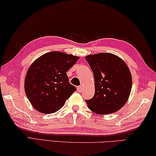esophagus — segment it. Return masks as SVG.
I'll use <instances>...</instances> for the list:
<instances>
[{
	"label": "esophagus",
	"instance_id": "1",
	"mask_svg": "<svg viewBox=\"0 0 156 156\" xmlns=\"http://www.w3.org/2000/svg\"><path fill=\"white\" fill-rule=\"evenodd\" d=\"M83 86H79L77 87V90L79 92L82 91V90H83Z\"/></svg>",
	"mask_w": 156,
	"mask_h": 156
}]
</instances>
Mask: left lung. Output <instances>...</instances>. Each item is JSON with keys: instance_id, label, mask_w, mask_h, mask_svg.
<instances>
[{"instance_id": "obj_1", "label": "left lung", "mask_w": 156, "mask_h": 156, "mask_svg": "<svg viewBox=\"0 0 156 156\" xmlns=\"http://www.w3.org/2000/svg\"><path fill=\"white\" fill-rule=\"evenodd\" d=\"M93 72L95 94L86 100L89 108L98 115H108L121 109L131 93L132 78L125 61L111 53L85 56Z\"/></svg>"}]
</instances>
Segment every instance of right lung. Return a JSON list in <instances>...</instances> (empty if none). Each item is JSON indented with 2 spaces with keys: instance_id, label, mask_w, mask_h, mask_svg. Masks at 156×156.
I'll list each match as a JSON object with an SVG mask.
<instances>
[{
  "instance_id": "1",
  "label": "right lung",
  "mask_w": 156,
  "mask_h": 156,
  "mask_svg": "<svg viewBox=\"0 0 156 156\" xmlns=\"http://www.w3.org/2000/svg\"><path fill=\"white\" fill-rule=\"evenodd\" d=\"M79 56L53 51L41 55L30 65L24 90L34 108L44 114L61 109L76 87L69 83L67 72Z\"/></svg>"
}]
</instances>
